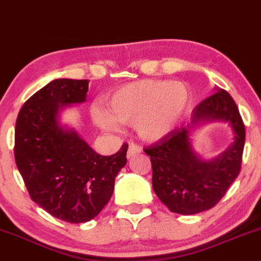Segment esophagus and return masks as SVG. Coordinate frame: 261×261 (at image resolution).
I'll use <instances>...</instances> for the list:
<instances>
[{"mask_svg":"<svg viewBox=\"0 0 261 261\" xmlns=\"http://www.w3.org/2000/svg\"><path fill=\"white\" fill-rule=\"evenodd\" d=\"M141 152H142V148H141L139 145H135V143H131V145L128 146L127 158H128V160H130V158H133L135 154L141 153Z\"/></svg>","mask_w":261,"mask_h":261,"instance_id":"obj_1","label":"esophagus"}]
</instances>
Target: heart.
<instances>
[{"label":"heart","instance_id":"b5f03b06","mask_svg":"<svg viewBox=\"0 0 261 261\" xmlns=\"http://www.w3.org/2000/svg\"><path fill=\"white\" fill-rule=\"evenodd\" d=\"M190 104V93L181 82L141 80L116 89L108 110L94 108L92 118L101 130L119 131V124L135 125L142 140L155 142L173 131Z\"/></svg>","mask_w":261,"mask_h":261}]
</instances>
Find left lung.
<instances>
[{
	"label": "left lung",
	"mask_w": 261,
	"mask_h": 261,
	"mask_svg": "<svg viewBox=\"0 0 261 261\" xmlns=\"http://www.w3.org/2000/svg\"><path fill=\"white\" fill-rule=\"evenodd\" d=\"M228 122L233 133L230 147L211 160L197 155L191 135L199 126ZM245 128L234 100L223 89L194 108L191 120L172 131L145 152L151 157L152 187L172 212L195 215L214 207L241 172Z\"/></svg>",
	"instance_id": "1"
}]
</instances>
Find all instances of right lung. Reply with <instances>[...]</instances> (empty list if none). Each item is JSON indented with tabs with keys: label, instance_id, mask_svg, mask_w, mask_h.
<instances>
[{
	"label": "right lung",
	"instance_id": "add662e5",
	"mask_svg": "<svg viewBox=\"0 0 261 261\" xmlns=\"http://www.w3.org/2000/svg\"><path fill=\"white\" fill-rule=\"evenodd\" d=\"M87 92V80L51 81L25 101L14 134L17 168L32 200L70 223L98 216L126 164L127 143L115 154L100 155L60 121L66 107L85 103Z\"/></svg>",
	"mask_w": 261,
	"mask_h": 261
}]
</instances>
